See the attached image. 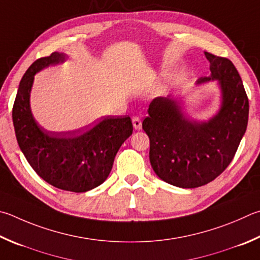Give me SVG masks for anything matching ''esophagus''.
<instances>
[{
  "label": "esophagus",
  "instance_id": "obj_1",
  "mask_svg": "<svg viewBox=\"0 0 260 260\" xmlns=\"http://www.w3.org/2000/svg\"><path fill=\"white\" fill-rule=\"evenodd\" d=\"M132 122H133V126L136 131H140L141 128H142V121H141L139 117L132 118Z\"/></svg>",
  "mask_w": 260,
  "mask_h": 260
}]
</instances>
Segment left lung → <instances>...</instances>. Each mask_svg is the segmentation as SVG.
<instances>
[{"mask_svg": "<svg viewBox=\"0 0 260 260\" xmlns=\"http://www.w3.org/2000/svg\"><path fill=\"white\" fill-rule=\"evenodd\" d=\"M210 62L209 77L198 84L217 81L221 91L219 111L208 121L183 115L171 96L150 103L142 128L150 139V162L166 183L183 188L199 187L219 176L234 158L245 133L249 100L232 61L205 52Z\"/></svg>", "mask_w": 260, "mask_h": 260, "instance_id": "obj_1", "label": "left lung"}]
</instances>
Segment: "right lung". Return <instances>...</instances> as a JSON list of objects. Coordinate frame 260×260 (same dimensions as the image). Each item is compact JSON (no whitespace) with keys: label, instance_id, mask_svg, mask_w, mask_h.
Instances as JSON below:
<instances>
[{"label":"right lung","instance_id":"obj_1","mask_svg":"<svg viewBox=\"0 0 260 260\" xmlns=\"http://www.w3.org/2000/svg\"><path fill=\"white\" fill-rule=\"evenodd\" d=\"M64 60L63 53L53 52L27 69L13 103L12 120L19 148L37 175L60 190L79 193L106 181L118 150L133 133V125L128 116H109L91 128L66 136L37 124L29 105L35 74Z\"/></svg>","mask_w":260,"mask_h":260}]
</instances>
